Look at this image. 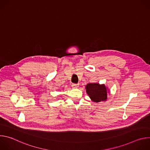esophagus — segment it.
<instances>
[{"instance_id": "34e87169", "label": "esophagus", "mask_w": 150, "mask_h": 150, "mask_svg": "<svg viewBox=\"0 0 150 150\" xmlns=\"http://www.w3.org/2000/svg\"><path fill=\"white\" fill-rule=\"evenodd\" d=\"M79 87V85L78 84H75V83H72V87L74 88H76Z\"/></svg>"}]
</instances>
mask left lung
I'll return each instance as SVG.
<instances>
[{"label": "left lung", "mask_w": 150, "mask_h": 150, "mask_svg": "<svg viewBox=\"0 0 150 150\" xmlns=\"http://www.w3.org/2000/svg\"><path fill=\"white\" fill-rule=\"evenodd\" d=\"M85 89L90 98L94 102L97 103L101 101H106L108 98V89L104 84L90 83L86 85Z\"/></svg>", "instance_id": "left-lung-1"}]
</instances>
